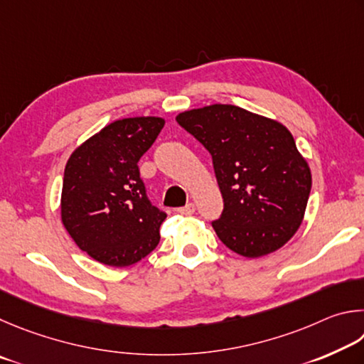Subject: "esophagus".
I'll return each mask as SVG.
<instances>
[{"label":"esophagus","mask_w":364,"mask_h":364,"mask_svg":"<svg viewBox=\"0 0 364 364\" xmlns=\"http://www.w3.org/2000/svg\"><path fill=\"white\" fill-rule=\"evenodd\" d=\"M177 213L182 214V215H192L195 213V205H193V203H188V205L178 208Z\"/></svg>","instance_id":"1"}]
</instances>
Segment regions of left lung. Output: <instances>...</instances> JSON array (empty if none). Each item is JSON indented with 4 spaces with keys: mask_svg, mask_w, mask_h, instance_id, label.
<instances>
[{
    "mask_svg": "<svg viewBox=\"0 0 364 364\" xmlns=\"http://www.w3.org/2000/svg\"><path fill=\"white\" fill-rule=\"evenodd\" d=\"M176 121L211 153L224 198L213 227L228 250L262 257L288 243L304 219L311 174L283 124L237 105L183 112Z\"/></svg>",
    "mask_w": 364,
    "mask_h": 364,
    "instance_id": "1",
    "label": "left lung"
}]
</instances>
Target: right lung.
I'll use <instances>...</instances> for the list:
<instances>
[{
  "instance_id": "obj_1",
  "label": "right lung",
  "mask_w": 364,
  "mask_h": 364,
  "mask_svg": "<svg viewBox=\"0 0 364 364\" xmlns=\"http://www.w3.org/2000/svg\"><path fill=\"white\" fill-rule=\"evenodd\" d=\"M155 117L113 121L76 149L63 172L62 222L81 251L127 267L155 250L166 213L151 205L139 159L161 132Z\"/></svg>"
}]
</instances>
